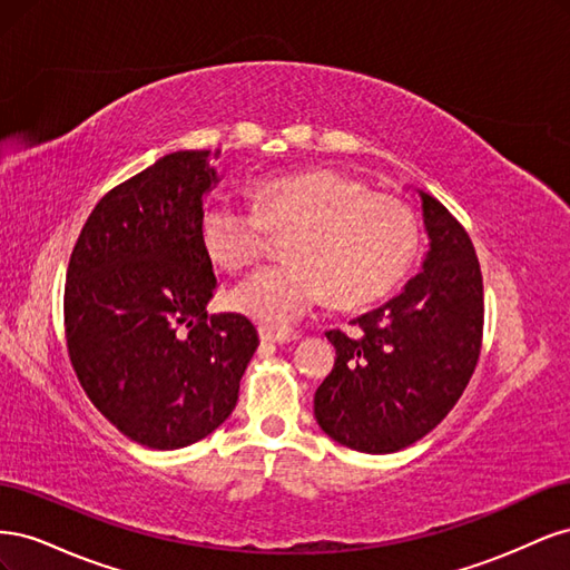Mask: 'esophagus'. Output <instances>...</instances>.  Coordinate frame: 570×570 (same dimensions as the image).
<instances>
[{
	"label": "esophagus",
	"instance_id": "esophagus-1",
	"mask_svg": "<svg viewBox=\"0 0 570 570\" xmlns=\"http://www.w3.org/2000/svg\"><path fill=\"white\" fill-rule=\"evenodd\" d=\"M297 340L295 335H283V333H273V331H262V342H268V344H285V342H292Z\"/></svg>",
	"mask_w": 570,
	"mask_h": 570
}]
</instances>
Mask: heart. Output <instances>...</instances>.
Segmentation results:
<instances>
[{
	"instance_id": "obj_1",
	"label": "heart",
	"mask_w": 570,
	"mask_h": 570,
	"mask_svg": "<svg viewBox=\"0 0 570 570\" xmlns=\"http://www.w3.org/2000/svg\"><path fill=\"white\" fill-rule=\"evenodd\" d=\"M271 230H292L287 264L239 281L230 302L268 331L285 333L331 292L340 306L373 302L402 281L419 243L416 218L390 195L337 170H304L264 180L256 206L228 195L206 199L199 233L214 262L243 268L264 252Z\"/></svg>"
}]
</instances>
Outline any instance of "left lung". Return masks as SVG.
I'll return each mask as SVG.
<instances>
[{"mask_svg":"<svg viewBox=\"0 0 570 570\" xmlns=\"http://www.w3.org/2000/svg\"><path fill=\"white\" fill-rule=\"evenodd\" d=\"M428 252L400 295L352 321L356 335L327 331L335 366L314 396L325 435L364 454L419 442L475 371L482 342V275L469 233L419 189Z\"/></svg>","mask_w":570,"mask_h":570,"instance_id":"left-lung-1","label":"left lung"}]
</instances>
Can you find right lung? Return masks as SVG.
Masks as SVG:
<instances>
[{
  "label": "right lung",
  "instance_id": "right-lung-1",
  "mask_svg": "<svg viewBox=\"0 0 570 570\" xmlns=\"http://www.w3.org/2000/svg\"><path fill=\"white\" fill-rule=\"evenodd\" d=\"M218 149L166 154L99 199L66 273V344L90 402L149 450H180L226 421L258 333L209 314L218 287L199 233Z\"/></svg>",
  "mask_w": 570,
  "mask_h": 570
}]
</instances>
